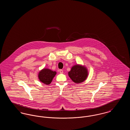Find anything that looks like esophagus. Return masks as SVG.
Instances as JSON below:
<instances>
[{
    "label": "esophagus",
    "instance_id": "1",
    "mask_svg": "<svg viewBox=\"0 0 130 130\" xmlns=\"http://www.w3.org/2000/svg\"><path fill=\"white\" fill-rule=\"evenodd\" d=\"M59 73H60V74H63V71L62 70H59Z\"/></svg>",
    "mask_w": 130,
    "mask_h": 130
}]
</instances>
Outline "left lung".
Listing matches in <instances>:
<instances>
[{
    "instance_id": "1",
    "label": "left lung",
    "mask_w": 130,
    "mask_h": 130,
    "mask_svg": "<svg viewBox=\"0 0 130 130\" xmlns=\"http://www.w3.org/2000/svg\"><path fill=\"white\" fill-rule=\"evenodd\" d=\"M68 75L71 79L75 83H79L85 80L88 75L87 68L79 65L74 66Z\"/></svg>"
}]
</instances>
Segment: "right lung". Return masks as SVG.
Wrapping results in <instances>:
<instances>
[{"instance_id":"1","label":"right lung","mask_w":130,"mask_h":130,"mask_svg":"<svg viewBox=\"0 0 130 130\" xmlns=\"http://www.w3.org/2000/svg\"><path fill=\"white\" fill-rule=\"evenodd\" d=\"M56 72L53 71L49 69H43L41 70L38 74V78L39 80L46 85H49L53 78L56 75Z\"/></svg>"}]
</instances>
